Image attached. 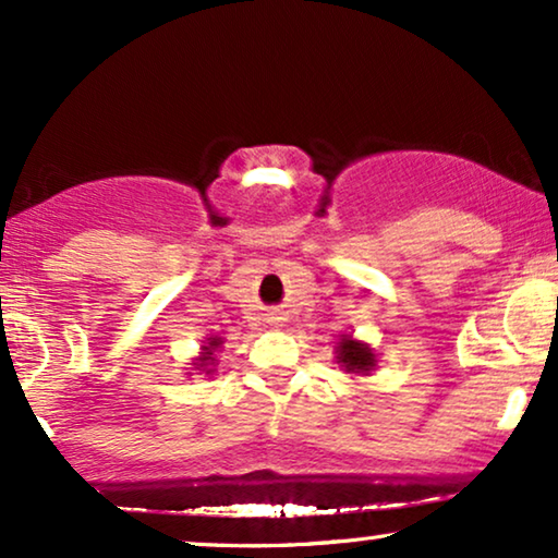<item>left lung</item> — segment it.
<instances>
[{"label": "left lung", "mask_w": 558, "mask_h": 558, "mask_svg": "<svg viewBox=\"0 0 558 558\" xmlns=\"http://www.w3.org/2000/svg\"><path fill=\"white\" fill-rule=\"evenodd\" d=\"M336 361L347 368V374L368 376L376 368V354L364 341H356L354 336H343L336 347Z\"/></svg>", "instance_id": "left-lung-1"}]
</instances>
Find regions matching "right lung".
<instances>
[{"label": "right lung", "mask_w": 558, "mask_h": 558, "mask_svg": "<svg viewBox=\"0 0 558 558\" xmlns=\"http://www.w3.org/2000/svg\"><path fill=\"white\" fill-rule=\"evenodd\" d=\"M219 349H222V339H219V336H209L207 343L202 347V354L197 356V364H194V366H197L199 372H204V374L215 372V364H217L215 354Z\"/></svg>", "instance_id": "obj_1"}]
</instances>
